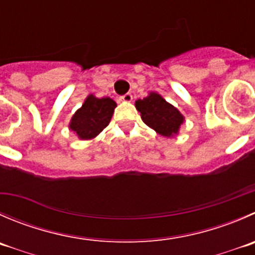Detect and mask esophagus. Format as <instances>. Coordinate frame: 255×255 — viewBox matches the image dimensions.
<instances>
[{"instance_id": "esophagus-1", "label": "esophagus", "mask_w": 255, "mask_h": 255, "mask_svg": "<svg viewBox=\"0 0 255 255\" xmlns=\"http://www.w3.org/2000/svg\"><path fill=\"white\" fill-rule=\"evenodd\" d=\"M120 100H121V101H123V102H130V101L133 100L132 93H126V95L121 96Z\"/></svg>"}]
</instances>
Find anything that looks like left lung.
I'll use <instances>...</instances> for the list:
<instances>
[{
  "mask_svg": "<svg viewBox=\"0 0 255 255\" xmlns=\"http://www.w3.org/2000/svg\"><path fill=\"white\" fill-rule=\"evenodd\" d=\"M135 108L140 112L143 122L164 137L177 134L183 123L179 111L157 93H150L148 97L138 100Z\"/></svg>",
  "mask_w": 255,
  "mask_h": 255,
  "instance_id": "left-lung-1",
  "label": "left lung"
}]
</instances>
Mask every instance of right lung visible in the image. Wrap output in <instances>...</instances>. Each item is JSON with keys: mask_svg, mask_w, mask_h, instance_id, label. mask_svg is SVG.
Instances as JSON below:
<instances>
[{"mask_svg": "<svg viewBox=\"0 0 255 255\" xmlns=\"http://www.w3.org/2000/svg\"><path fill=\"white\" fill-rule=\"evenodd\" d=\"M116 106L115 101L108 97L96 98L92 95L88 96L82 107L72 117L70 128L82 139L95 138L108 126Z\"/></svg>", "mask_w": 255, "mask_h": 255, "instance_id": "add662e5", "label": "right lung"}]
</instances>
